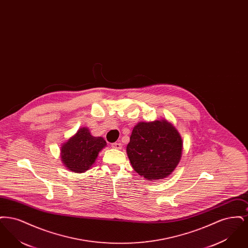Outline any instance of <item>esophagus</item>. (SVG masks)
Segmentation results:
<instances>
[{"label": "esophagus", "mask_w": 248, "mask_h": 248, "mask_svg": "<svg viewBox=\"0 0 248 248\" xmlns=\"http://www.w3.org/2000/svg\"><path fill=\"white\" fill-rule=\"evenodd\" d=\"M111 147L113 149H117V150H121L122 149V143L121 142H114L111 144Z\"/></svg>", "instance_id": "34e87169"}]
</instances>
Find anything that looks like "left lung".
Wrapping results in <instances>:
<instances>
[{"label": "left lung", "mask_w": 248, "mask_h": 248, "mask_svg": "<svg viewBox=\"0 0 248 248\" xmlns=\"http://www.w3.org/2000/svg\"><path fill=\"white\" fill-rule=\"evenodd\" d=\"M182 150L180 134L165 119L137 124L126 147L132 167L148 180L171 175L181 159Z\"/></svg>", "instance_id": "1"}]
</instances>
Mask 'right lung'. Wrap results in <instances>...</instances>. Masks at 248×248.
<instances>
[{
  "mask_svg": "<svg viewBox=\"0 0 248 248\" xmlns=\"http://www.w3.org/2000/svg\"><path fill=\"white\" fill-rule=\"evenodd\" d=\"M107 146L101 137H93L87 127H81L60 147L63 165L71 172L84 173L93 165Z\"/></svg>",
  "mask_w": 248,
  "mask_h": 248,
  "instance_id": "right-lung-1",
  "label": "right lung"
}]
</instances>
